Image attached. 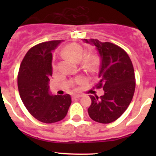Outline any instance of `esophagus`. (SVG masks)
<instances>
[{"label":"esophagus","mask_w":156,"mask_h":156,"mask_svg":"<svg viewBox=\"0 0 156 156\" xmlns=\"http://www.w3.org/2000/svg\"><path fill=\"white\" fill-rule=\"evenodd\" d=\"M82 97V95L80 94H74L73 95V99H78V98H80Z\"/></svg>","instance_id":"esophagus-1"}]
</instances>
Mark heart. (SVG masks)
Wrapping results in <instances>:
<instances>
[{
  "instance_id": "obj_1",
  "label": "heart",
  "mask_w": 156,
  "mask_h": 156,
  "mask_svg": "<svg viewBox=\"0 0 156 156\" xmlns=\"http://www.w3.org/2000/svg\"><path fill=\"white\" fill-rule=\"evenodd\" d=\"M84 53V49L80 45L76 44H70L65 47V48L62 51V55L65 57L69 58L72 59V60H73L75 62L80 61ZM82 63L87 69H93L95 66V64H96L95 58L92 55L86 54L83 58ZM57 69V65L55 63H54L52 65V69H53V71H56ZM84 80L85 79L83 77L79 76L76 79V83H82L84 82Z\"/></svg>"
}]
</instances>
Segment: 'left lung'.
<instances>
[{
  "label": "left lung",
  "instance_id": "left-lung-1",
  "mask_svg": "<svg viewBox=\"0 0 156 156\" xmlns=\"http://www.w3.org/2000/svg\"><path fill=\"white\" fill-rule=\"evenodd\" d=\"M96 47L101 57L98 82L95 87L103 88L104 95H90L91 105L88 114L94 121L110 123L122 115L131 102L135 90V76L132 62L122 48L97 39H83Z\"/></svg>",
  "mask_w": 156,
  "mask_h": 156
}]
</instances>
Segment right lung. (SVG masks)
Masks as SVG:
<instances>
[{
    "label": "right lung",
    "instance_id": "1",
    "mask_svg": "<svg viewBox=\"0 0 156 156\" xmlns=\"http://www.w3.org/2000/svg\"><path fill=\"white\" fill-rule=\"evenodd\" d=\"M60 43L47 41L30 48L18 73V88L25 107L34 118L45 123L64 119L72 102L69 94L52 95L49 91L52 51Z\"/></svg>",
    "mask_w": 156,
    "mask_h": 156
}]
</instances>
